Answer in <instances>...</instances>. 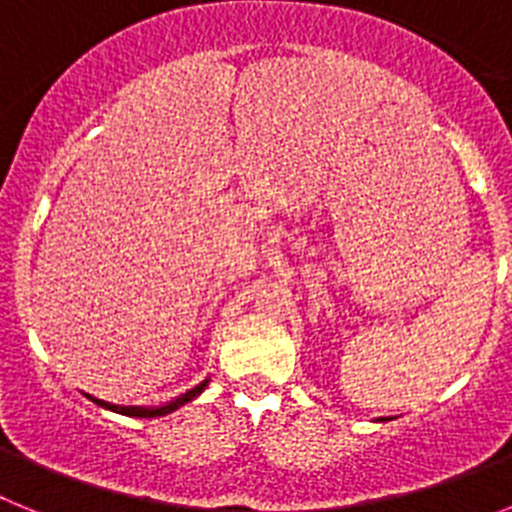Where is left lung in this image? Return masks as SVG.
Segmentation results:
<instances>
[{"label":"left lung","instance_id":"obj_1","mask_svg":"<svg viewBox=\"0 0 512 512\" xmlns=\"http://www.w3.org/2000/svg\"><path fill=\"white\" fill-rule=\"evenodd\" d=\"M379 420H384V418H379Z\"/></svg>","mask_w":512,"mask_h":512}]
</instances>
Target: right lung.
Instances as JSON below:
<instances>
[{
	"instance_id": "1",
	"label": "right lung",
	"mask_w": 512,
	"mask_h": 512,
	"mask_svg": "<svg viewBox=\"0 0 512 512\" xmlns=\"http://www.w3.org/2000/svg\"><path fill=\"white\" fill-rule=\"evenodd\" d=\"M207 384H210V377H207L205 382L197 384V387H192V390L184 392V395L174 397V400L166 402V405H156V408H143V405H112V402L97 400V397H92V395H87V397L94 402V405H99V408L112 410V413H120V415H128V418H164V415L174 413V410H179L182 405L192 402L194 397H200L202 392H205Z\"/></svg>"
}]
</instances>
